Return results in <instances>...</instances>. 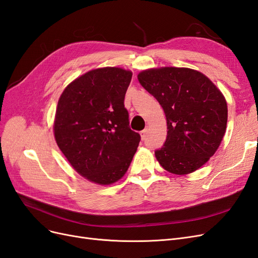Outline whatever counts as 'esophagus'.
I'll return each mask as SVG.
<instances>
[{
	"label": "esophagus",
	"instance_id": "1",
	"mask_svg": "<svg viewBox=\"0 0 258 258\" xmlns=\"http://www.w3.org/2000/svg\"><path fill=\"white\" fill-rule=\"evenodd\" d=\"M147 134H148V127H146L145 130H143V131L141 132L142 139H145V138H146V136H147Z\"/></svg>",
	"mask_w": 258,
	"mask_h": 258
}]
</instances>
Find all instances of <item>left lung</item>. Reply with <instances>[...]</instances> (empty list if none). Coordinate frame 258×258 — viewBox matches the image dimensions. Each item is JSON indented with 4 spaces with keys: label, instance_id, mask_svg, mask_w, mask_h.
Listing matches in <instances>:
<instances>
[{
    "label": "left lung",
    "instance_id": "obj_1",
    "mask_svg": "<svg viewBox=\"0 0 258 258\" xmlns=\"http://www.w3.org/2000/svg\"><path fill=\"white\" fill-rule=\"evenodd\" d=\"M138 81L166 116V141L154 151L159 163L176 175L197 171L216 152L225 135L224 95L209 78L189 68L145 70Z\"/></svg>",
    "mask_w": 258,
    "mask_h": 258
}]
</instances>
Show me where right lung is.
Returning <instances> with one entry per match:
<instances>
[{"label":"right lung","instance_id":"right-lung-1","mask_svg":"<svg viewBox=\"0 0 258 258\" xmlns=\"http://www.w3.org/2000/svg\"><path fill=\"white\" fill-rule=\"evenodd\" d=\"M131 80L132 72L121 68L95 69L71 82L58 100L56 143L80 175L99 185L123 177L141 142L124 107Z\"/></svg>","mask_w":258,"mask_h":258}]
</instances>
